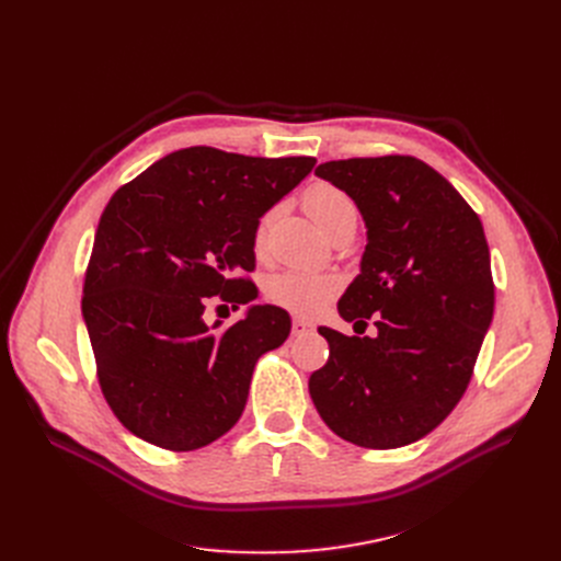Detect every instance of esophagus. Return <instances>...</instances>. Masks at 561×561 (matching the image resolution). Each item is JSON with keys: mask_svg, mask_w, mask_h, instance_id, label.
I'll use <instances>...</instances> for the list:
<instances>
[{"mask_svg": "<svg viewBox=\"0 0 561 561\" xmlns=\"http://www.w3.org/2000/svg\"><path fill=\"white\" fill-rule=\"evenodd\" d=\"M290 330H293V336H307V334L313 332V325H311V322H307L305 318H293Z\"/></svg>", "mask_w": 561, "mask_h": 561, "instance_id": "esophagus-1", "label": "esophagus"}]
</instances>
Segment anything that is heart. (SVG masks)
I'll list each match as a JSON object with an SVG mask.
<instances>
[{
  "label": "heart",
  "mask_w": 561,
  "mask_h": 561,
  "mask_svg": "<svg viewBox=\"0 0 561 561\" xmlns=\"http://www.w3.org/2000/svg\"><path fill=\"white\" fill-rule=\"evenodd\" d=\"M302 206L309 214V218L328 236H332L341 227L357 225L355 202H352V197L345 191L328 182H318L309 186L302 195ZM273 218H275V211L261 216L254 229L256 250H263ZM341 288H343V279L334 273L288 268V271L275 273L268 282H265V298H268V302L275 307L311 318L325 309L339 296Z\"/></svg>",
  "instance_id": "heart-1"
}]
</instances>
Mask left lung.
<instances>
[{
  "instance_id": "obj_1",
  "label": "left lung",
  "mask_w": 561,
  "mask_h": 561,
  "mask_svg": "<svg viewBox=\"0 0 561 561\" xmlns=\"http://www.w3.org/2000/svg\"><path fill=\"white\" fill-rule=\"evenodd\" d=\"M316 174L366 220L362 273L339 313L377 336L318 328L330 359L309 377L320 419L350 444L391 450L430 434L461 400L493 318V277L478 214L414 157L328 161ZM362 332V334H364Z\"/></svg>"
}]
</instances>
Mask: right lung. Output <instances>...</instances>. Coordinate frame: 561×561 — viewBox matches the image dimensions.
<instances>
[{"instance_id":"add662e5","label":"right lung","mask_w":561,"mask_h":561,"mask_svg":"<svg viewBox=\"0 0 561 561\" xmlns=\"http://www.w3.org/2000/svg\"><path fill=\"white\" fill-rule=\"evenodd\" d=\"M313 157L263 159L186 147L121 186L100 218L81 311L100 389L131 434L172 453L209 446L241 419L263 352L290 318L254 305L229 328L204 305H248L259 218L296 188Z\"/></svg>"}]
</instances>
